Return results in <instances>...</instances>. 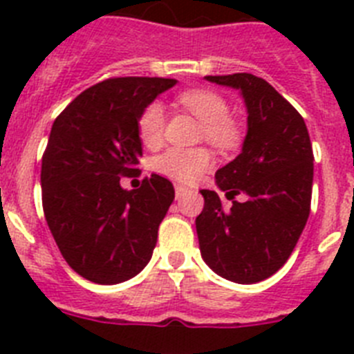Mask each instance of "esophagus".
Returning <instances> with one entry per match:
<instances>
[{
    "mask_svg": "<svg viewBox=\"0 0 354 354\" xmlns=\"http://www.w3.org/2000/svg\"><path fill=\"white\" fill-rule=\"evenodd\" d=\"M187 193V187H184V186H180V184H177V186H175V196H177V198H180V196H184Z\"/></svg>",
    "mask_w": 354,
    "mask_h": 354,
    "instance_id": "1",
    "label": "esophagus"
}]
</instances>
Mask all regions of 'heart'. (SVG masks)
<instances>
[{
	"instance_id": "heart-1",
	"label": "heart",
	"mask_w": 354,
	"mask_h": 354,
	"mask_svg": "<svg viewBox=\"0 0 354 354\" xmlns=\"http://www.w3.org/2000/svg\"><path fill=\"white\" fill-rule=\"evenodd\" d=\"M177 102L202 122V138L221 150L237 147L241 131L236 122L228 117L230 108L225 97L214 90L193 88L177 97ZM140 140L147 147L161 143L165 134V109L158 102L147 106L138 118ZM212 167V156L204 147L196 149H168L154 159V168L177 183H195L200 175Z\"/></svg>"
}]
</instances>
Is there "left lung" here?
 <instances>
[{
  "mask_svg": "<svg viewBox=\"0 0 354 354\" xmlns=\"http://www.w3.org/2000/svg\"><path fill=\"white\" fill-rule=\"evenodd\" d=\"M205 80L241 90L248 133L241 154L216 171L218 189L200 192L205 200L196 216L200 252L216 274L257 283L286 264L310 214V136L296 108L262 77L237 72ZM237 194L243 200L236 201Z\"/></svg>",
  "mask_w": 354,
  "mask_h": 354,
  "instance_id": "obj_1",
  "label": "left lung"
}]
</instances>
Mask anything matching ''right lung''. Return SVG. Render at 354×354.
Masks as SVG:
<instances>
[{"label": "right lung", "mask_w": 354, "mask_h": 354, "mask_svg": "<svg viewBox=\"0 0 354 354\" xmlns=\"http://www.w3.org/2000/svg\"><path fill=\"white\" fill-rule=\"evenodd\" d=\"M177 83L167 77H109L56 117L42 156V207L72 270L101 286L126 282L149 264L174 186L152 174L138 189L143 109Z\"/></svg>", "instance_id": "add662e5"}]
</instances>
